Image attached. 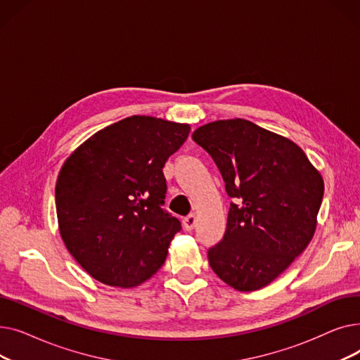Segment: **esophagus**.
<instances>
[{
  "label": "esophagus",
  "instance_id": "1",
  "mask_svg": "<svg viewBox=\"0 0 360 360\" xmlns=\"http://www.w3.org/2000/svg\"><path fill=\"white\" fill-rule=\"evenodd\" d=\"M195 224H197V219L194 214H190L184 219V228L186 231H193L195 228Z\"/></svg>",
  "mask_w": 360,
  "mask_h": 360
}]
</instances>
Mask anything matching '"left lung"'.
I'll return each instance as SVG.
<instances>
[{"label": "left lung", "instance_id": "8db88e82", "mask_svg": "<svg viewBox=\"0 0 360 360\" xmlns=\"http://www.w3.org/2000/svg\"><path fill=\"white\" fill-rule=\"evenodd\" d=\"M193 140L213 158L235 200L221 242L209 250L210 267L239 292L270 285L315 233L323 176L297 144L247 120L205 124Z\"/></svg>", "mask_w": 360, "mask_h": 360}]
</instances>
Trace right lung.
<instances>
[{
	"instance_id": "right-lung-1",
	"label": "right lung",
	"mask_w": 360,
	"mask_h": 360,
	"mask_svg": "<svg viewBox=\"0 0 360 360\" xmlns=\"http://www.w3.org/2000/svg\"><path fill=\"white\" fill-rule=\"evenodd\" d=\"M190 125L134 115L87 139L55 186L68 252L103 285L134 288L162 266L181 221L166 213L163 166Z\"/></svg>"
}]
</instances>
